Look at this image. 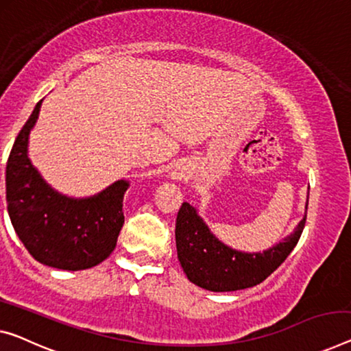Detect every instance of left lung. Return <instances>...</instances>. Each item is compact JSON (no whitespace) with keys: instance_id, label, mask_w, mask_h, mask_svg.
<instances>
[{"instance_id":"obj_1","label":"left lung","mask_w":351,"mask_h":351,"mask_svg":"<svg viewBox=\"0 0 351 351\" xmlns=\"http://www.w3.org/2000/svg\"><path fill=\"white\" fill-rule=\"evenodd\" d=\"M309 205V197H307ZM306 205V209H307ZM306 226V216L290 237L263 252L234 250L214 237L189 203H182L176 217L178 260L192 284L211 291H234L263 282L295 249Z\"/></svg>"}]
</instances>
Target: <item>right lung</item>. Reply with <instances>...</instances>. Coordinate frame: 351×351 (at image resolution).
<instances>
[{"label":"right lung","instance_id":"add662e5","mask_svg":"<svg viewBox=\"0 0 351 351\" xmlns=\"http://www.w3.org/2000/svg\"><path fill=\"white\" fill-rule=\"evenodd\" d=\"M42 101L20 130L6 165V200L20 241L42 265L78 271L106 260L124 223L128 181H117L97 195L71 198L42 180L28 159V137Z\"/></svg>","mask_w":351,"mask_h":351}]
</instances>
